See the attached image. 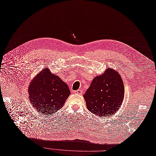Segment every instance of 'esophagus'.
<instances>
[{"mask_svg":"<svg viewBox=\"0 0 156 156\" xmlns=\"http://www.w3.org/2000/svg\"><path fill=\"white\" fill-rule=\"evenodd\" d=\"M74 93L75 94H82V93H83V91H82L81 89H78V90H76V91H74Z\"/></svg>","mask_w":156,"mask_h":156,"instance_id":"obj_1","label":"esophagus"}]
</instances>
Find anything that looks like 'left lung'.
<instances>
[{"instance_id":"left-lung-1","label":"left lung","mask_w":156,"mask_h":156,"mask_svg":"<svg viewBox=\"0 0 156 156\" xmlns=\"http://www.w3.org/2000/svg\"><path fill=\"white\" fill-rule=\"evenodd\" d=\"M125 89L123 80L117 71L107 68L96 76L83 94L88 110L98 117L112 116L122 106Z\"/></svg>"}]
</instances>
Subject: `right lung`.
<instances>
[{"instance_id": "right-lung-1", "label": "right lung", "mask_w": 156, "mask_h": 156, "mask_svg": "<svg viewBox=\"0 0 156 156\" xmlns=\"http://www.w3.org/2000/svg\"><path fill=\"white\" fill-rule=\"evenodd\" d=\"M28 94L33 107L46 116L62 108L71 92L59 76L45 67L31 80Z\"/></svg>"}]
</instances>
